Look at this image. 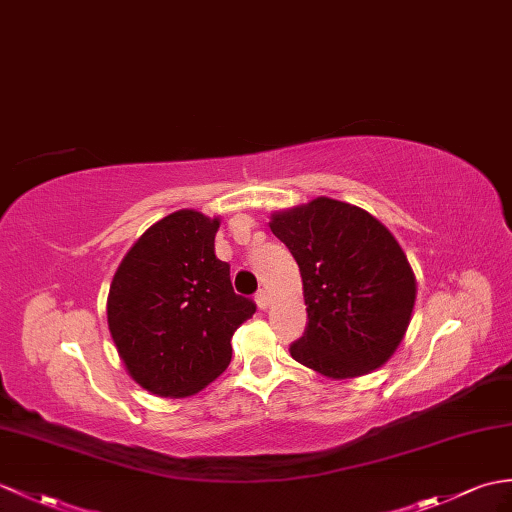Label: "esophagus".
Returning a JSON list of instances; mask_svg holds the SVG:
<instances>
[{
  "label": "esophagus",
  "instance_id": "34e87169",
  "mask_svg": "<svg viewBox=\"0 0 512 512\" xmlns=\"http://www.w3.org/2000/svg\"><path fill=\"white\" fill-rule=\"evenodd\" d=\"M255 301H257L259 310H268V305H270V292H268V290H259L257 296H255Z\"/></svg>",
  "mask_w": 512,
  "mask_h": 512
}]
</instances>
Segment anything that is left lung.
<instances>
[{"label": "left lung", "instance_id": "left-lung-1", "mask_svg": "<svg viewBox=\"0 0 512 512\" xmlns=\"http://www.w3.org/2000/svg\"><path fill=\"white\" fill-rule=\"evenodd\" d=\"M270 231L299 264L307 310L292 358L329 379L384 366L406 336L417 277L382 222L349 202L318 196L270 213Z\"/></svg>", "mask_w": 512, "mask_h": 512}]
</instances>
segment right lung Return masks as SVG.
I'll use <instances>...</instances> for the list:
<instances>
[{
    "label": "right lung",
    "mask_w": 512,
    "mask_h": 512,
    "mask_svg": "<svg viewBox=\"0 0 512 512\" xmlns=\"http://www.w3.org/2000/svg\"><path fill=\"white\" fill-rule=\"evenodd\" d=\"M220 216L178 209L154 222L117 266L106 320L126 373L157 397L207 388L231 362V338L253 318L213 251Z\"/></svg>",
    "instance_id": "right-lung-1"
}]
</instances>
